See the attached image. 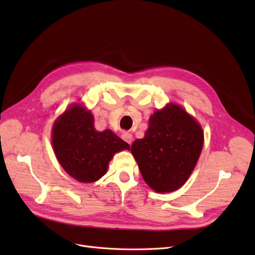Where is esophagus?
I'll use <instances>...</instances> for the list:
<instances>
[{"instance_id":"esophagus-1","label":"esophagus","mask_w":255,"mask_h":255,"mask_svg":"<svg viewBox=\"0 0 255 255\" xmlns=\"http://www.w3.org/2000/svg\"><path fill=\"white\" fill-rule=\"evenodd\" d=\"M121 138L126 142H128V144H130V143H132V141H133V136H132V134L128 133V132H123L122 135H121Z\"/></svg>"}]
</instances>
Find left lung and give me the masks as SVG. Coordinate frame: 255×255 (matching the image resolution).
Listing matches in <instances>:
<instances>
[{"mask_svg":"<svg viewBox=\"0 0 255 255\" xmlns=\"http://www.w3.org/2000/svg\"><path fill=\"white\" fill-rule=\"evenodd\" d=\"M203 146L199 123L182 107L170 104L154 113L144 137L130 151L144 182L157 192H170L187 181Z\"/></svg>","mask_w":255,"mask_h":255,"instance_id":"left-lung-1","label":"left lung"}]
</instances>
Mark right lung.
I'll list each match as a JSON object with an SVG mask.
<instances>
[{
    "label": "right lung",
    "mask_w": 255,
    "mask_h": 255,
    "mask_svg": "<svg viewBox=\"0 0 255 255\" xmlns=\"http://www.w3.org/2000/svg\"><path fill=\"white\" fill-rule=\"evenodd\" d=\"M55 155L65 171L82 183L102 177L116 152L129 145L111 129L98 132L94 117L81 105H73L56 120L52 130Z\"/></svg>",
    "instance_id": "obj_1"
}]
</instances>
